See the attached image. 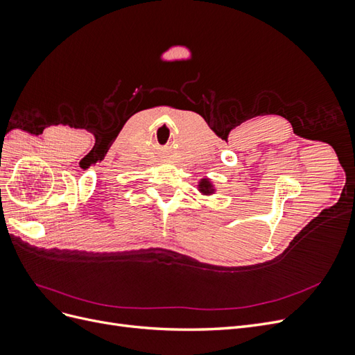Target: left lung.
<instances>
[{"label": "left lung", "instance_id": "8db88e82", "mask_svg": "<svg viewBox=\"0 0 355 355\" xmlns=\"http://www.w3.org/2000/svg\"><path fill=\"white\" fill-rule=\"evenodd\" d=\"M200 191L202 192V194H211L213 192V188H211V184L210 182L207 180V179H202L201 182H200Z\"/></svg>", "mask_w": 355, "mask_h": 355}]
</instances>
